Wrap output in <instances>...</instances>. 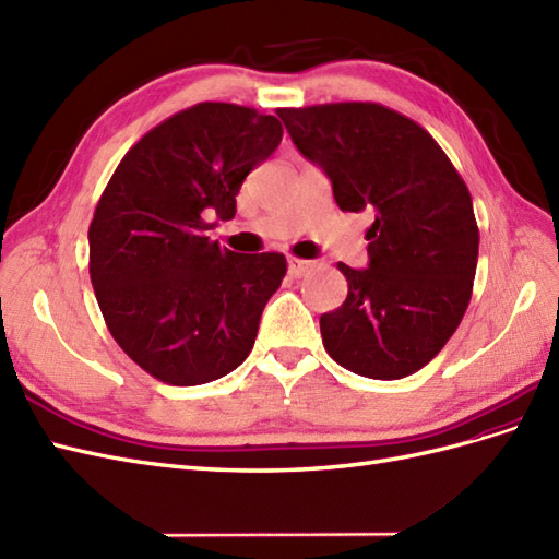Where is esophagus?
I'll use <instances>...</instances> for the list:
<instances>
[{"instance_id": "esophagus-1", "label": "esophagus", "mask_w": 559, "mask_h": 559, "mask_svg": "<svg viewBox=\"0 0 559 559\" xmlns=\"http://www.w3.org/2000/svg\"><path fill=\"white\" fill-rule=\"evenodd\" d=\"M311 266H313V262H309V260H299V257H290V260H288V274L293 278H299V276H305Z\"/></svg>"}]
</instances>
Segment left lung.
<instances>
[{"mask_svg":"<svg viewBox=\"0 0 559 559\" xmlns=\"http://www.w3.org/2000/svg\"><path fill=\"white\" fill-rule=\"evenodd\" d=\"M297 151L333 181L340 210H376L368 269L337 264L347 299L321 317L323 347L373 380L413 376L461 325L479 228L463 177L427 130L388 106L278 108Z\"/></svg>","mask_w":559,"mask_h":559,"instance_id":"left-lung-1","label":"left lung"}]
</instances>
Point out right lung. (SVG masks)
I'll use <instances>...</instances> for the list:
<instances>
[{
    "label": "right lung",
    "instance_id": "right-lung-1",
    "mask_svg": "<svg viewBox=\"0 0 559 559\" xmlns=\"http://www.w3.org/2000/svg\"><path fill=\"white\" fill-rule=\"evenodd\" d=\"M274 116L205 102L124 153L90 224V276L120 349L155 380L193 388L252 352L281 252L219 248L207 217L234 219L242 181L278 148Z\"/></svg>",
    "mask_w": 559,
    "mask_h": 559
}]
</instances>
